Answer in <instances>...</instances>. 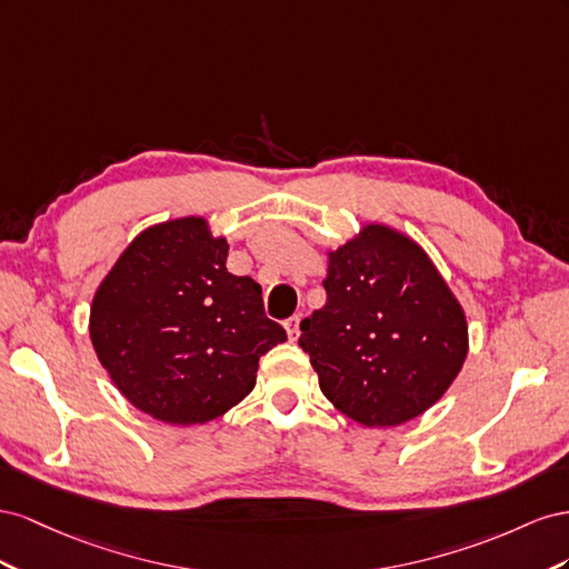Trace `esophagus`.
I'll use <instances>...</instances> for the list:
<instances>
[{"mask_svg":"<svg viewBox=\"0 0 569 569\" xmlns=\"http://www.w3.org/2000/svg\"><path fill=\"white\" fill-rule=\"evenodd\" d=\"M283 329H286L290 340H298V336H300V315H293L290 319H286Z\"/></svg>","mask_w":569,"mask_h":569,"instance_id":"34e87169","label":"esophagus"}]
</instances>
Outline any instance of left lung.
Wrapping results in <instances>:
<instances>
[{"label":"left lung","instance_id":"1","mask_svg":"<svg viewBox=\"0 0 569 569\" xmlns=\"http://www.w3.org/2000/svg\"><path fill=\"white\" fill-rule=\"evenodd\" d=\"M327 305L300 323L319 388L365 427H398L443 398L465 365L462 305L421 246L367 223L329 250Z\"/></svg>","mask_w":569,"mask_h":569}]
</instances>
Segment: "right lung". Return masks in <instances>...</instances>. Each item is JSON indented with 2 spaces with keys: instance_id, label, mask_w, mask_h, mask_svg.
Wrapping results in <instances>:
<instances>
[{
  "instance_id": "right-lung-1",
  "label": "right lung",
  "mask_w": 569,
  "mask_h": 569,
  "mask_svg": "<svg viewBox=\"0 0 569 569\" xmlns=\"http://www.w3.org/2000/svg\"><path fill=\"white\" fill-rule=\"evenodd\" d=\"M229 242L202 217L154 223L109 269L90 307V340L113 386L164 425H204L257 381L286 340L262 288L226 269Z\"/></svg>"
}]
</instances>
